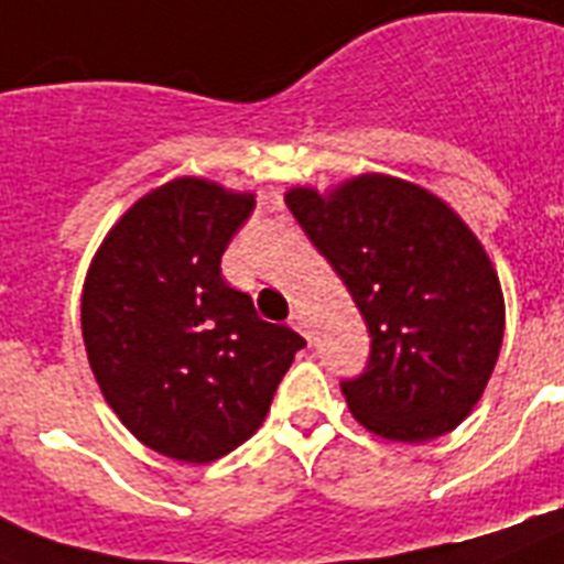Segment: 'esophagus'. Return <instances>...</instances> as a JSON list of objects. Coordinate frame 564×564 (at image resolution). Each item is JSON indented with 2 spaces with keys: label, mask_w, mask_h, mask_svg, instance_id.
<instances>
[{
  "label": "esophagus",
  "mask_w": 564,
  "mask_h": 564,
  "mask_svg": "<svg viewBox=\"0 0 564 564\" xmlns=\"http://www.w3.org/2000/svg\"><path fill=\"white\" fill-rule=\"evenodd\" d=\"M288 325H291L293 332H300L302 337L308 339V323H305V316H302L300 311H293V314H291V319H288Z\"/></svg>",
  "instance_id": "34e87169"
}]
</instances>
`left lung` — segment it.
Masks as SVG:
<instances>
[{"instance_id":"8db88e82","label":"left lung","mask_w":564,"mask_h":564,"mask_svg":"<svg viewBox=\"0 0 564 564\" xmlns=\"http://www.w3.org/2000/svg\"><path fill=\"white\" fill-rule=\"evenodd\" d=\"M285 204L369 325V369L343 383L355 421L400 444L453 432L505 337V293L476 232L441 195L383 172L291 187Z\"/></svg>"}]
</instances>
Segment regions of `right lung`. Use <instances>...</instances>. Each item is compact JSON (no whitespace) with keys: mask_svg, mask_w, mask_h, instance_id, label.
Wrapping results in <instances>:
<instances>
[{"mask_svg":"<svg viewBox=\"0 0 564 564\" xmlns=\"http://www.w3.org/2000/svg\"><path fill=\"white\" fill-rule=\"evenodd\" d=\"M253 193L181 175L109 227L86 271V357L111 412L143 446L209 464L262 426L305 339L264 323L221 276Z\"/></svg>","mask_w":564,"mask_h":564,"instance_id":"1","label":"right lung"}]
</instances>
